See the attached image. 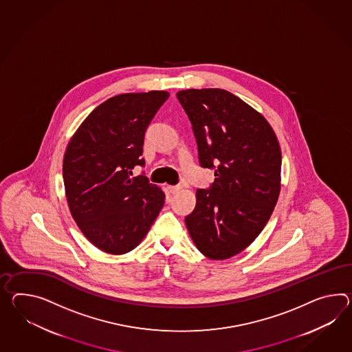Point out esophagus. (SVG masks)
<instances>
[{
  "mask_svg": "<svg viewBox=\"0 0 352 352\" xmlns=\"http://www.w3.org/2000/svg\"><path fill=\"white\" fill-rule=\"evenodd\" d=\"M180 189H182V186H180V184H175V186H169V190H170V193H173V195L178 193Z\"/></svg>",
  "mask_w": 352,
  "mask_h": 352,
  "instance_id": "obj_1",
  "label": "esophagus"
}]
</instances>
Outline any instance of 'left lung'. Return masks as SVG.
Returning <instances> with one entry per match:
<instances>
[{
    "label": "left lung",
    "instance_id": "1",
    "mask_svg": "<svg viewBox=\"0 0 352 352\" xmlns=\"http://www.w3.org/2000/svg\"><path fill=\"white\" fill-rule=\"evenodd\" d=\"M177 98L192 123L202 168L214 170L186 216L189 235L211 259L247 248L266 226L280 195L281 150L263 116L223 89H189Z\"/></svg>",
    "mask_w": 352,
    "mask_h": 352
}]
</instances>
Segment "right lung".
Returning <instances> with one entry per match:
<instances>
[{
  "label": "right lung",
  "mask_w": 352,
  "mask_h": 352,
  "mask_svg": "<svg viewBox=\"0 0 352 352\" xmlns=\"http://www.w3.org/2000/svg\"><path fill=\"white\" fill-rule=\"evenodd\" d=\"M166 91L113 96L81 123L63 157L69 211L87 239L111 254L136 248L163 208V190L145 173L131 178L145 132Z\"/></svg>",
  "instance_id": "add662e5"
}]
</instances>
